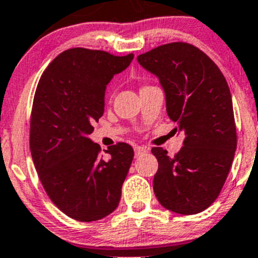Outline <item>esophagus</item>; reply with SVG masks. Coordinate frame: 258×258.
I'll use <instances>...</instances> for the list:
<instances>
[{"mask_svg": "<svg viewBox=\"0 0 258 258\" xmlns=\"http://www.w3.org/2000/svg\"><path fill=\"white\" fill-rule=\"evenodd\" d=\"M148 151H149L148 147H143V146H137V147H135L136 157H140L141 154H144V153H148Z\"/></svg>", "mask_w": 258, "mask_h": 258, "instance_id": "obj_1", "label": "esophagus"}]
</instances>
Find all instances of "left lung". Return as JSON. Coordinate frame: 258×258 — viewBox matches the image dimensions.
<instances>
[{"mask_svg": "<svg viewBox=\"0 0 258 258\" xmlns=\"http://www.w3.org/2000/svg\"><path fill=\"white\" fill-rule=\"evenodd\" d=\"M159 78L166 112L183 132L174 157L160 147L153 188L164 208L197 214L219 196L236 151L233 101L225 77L203 51L187 42L161 45L137 57Z\"/></svg>", "mask_w": 258, "mask_h": 258, "instance_id": "8db88e82", "label": "left lung"}]
</instances>
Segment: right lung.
Segmentation results:
<instances>
[{"instance_id":"right-lung-1","label":"right lung","mask_w":258,"mask_h":258,"mask_svg":"<svg viewBox=\"0 0 258 258\" xmlns=\"http://www.w3.org/2000/svg\"><path fill=\"white\" fill-rule=\"evenodd\" d=\"M134 60V53L75 47L63 51L42 73L34 95L30 152L47 196L78 222L103 219L117 208L134 149L107 148L89 138L104 114L106 86Z\"/></svg>"}]
</instances>
